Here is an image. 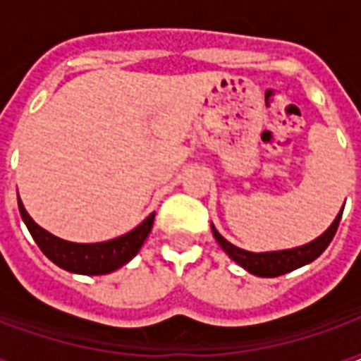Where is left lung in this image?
<instances>
[{
  "label": "left lung",
  "instance_id": "8db88e82",
  "mask_svg": "<svg viewBox=\"0 0 361 361\" xmlns=\"http://www.w3.org/2000/svg\"><path fill=\"white\" fill-rule=\"evenodd\" d=\"M344 211V207H342ZM342 211L336 214L334 222L329 226V230H325V234H321L317 240L305 243V245H300V247H294V250H282V251H267V253H253V251H245L235 247L234 243H230L228 240H224L222 235L219 234V230L212 226V235L216 238V242L220 243V247L226 251L228 257L235 261L238 265L243 267L245 271L255 274V276H267V279H272V276H280V274H286L290 271H295L300 267L307 265L311 261L323 253V251L329 247V243L333 242L334 234L338 230V222L342 219Z\"/></svg>",
  "mask_w": 361,
  "mask_h": 361
}]
</instances>
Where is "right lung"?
I'll return each instance as SVG.
<instances>
[{"instance_id": "add662e5", "label": "right lung", "mask_w": 361, "mask_h": 361, "mask_svg": "<svg viewBox=\"0 0 361 361\" xmlns=\"http://www.w3.org/2000/svg\"><path fill=\"white\" fill-rule=\"evenodd\" d=\"M19 212L44 255L50 259L51 263L77 274H108V272L118 271L119 267L129 263L139 253L154 222V212H152L139 226L119 238L100 243H73L66 242L38 226L35 220L28 216L20 199Z\"/></svg>"}]
</instances>
